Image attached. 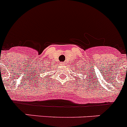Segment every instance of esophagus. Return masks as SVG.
<instances>
[{
    "instance_id": "34e87169",
    "label": "esophagus",
    "mask_w": 127,
    "mask_h": 127,
    "mask_svg": "<svg viewBox=\"0 0 127 127\" xmlns=\"http://www.w3.org/2000/svg\"><path fill=\"white\" fill-rule=\"evenodd\" d=\"M66 64H66L65 62H62L61 63L62 65H66Z\"/></svg>"
}]
</instances>
